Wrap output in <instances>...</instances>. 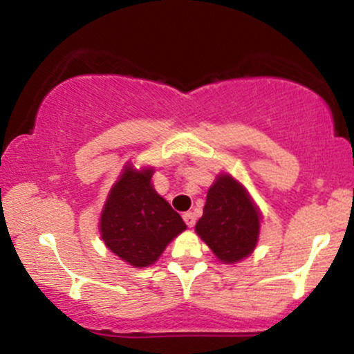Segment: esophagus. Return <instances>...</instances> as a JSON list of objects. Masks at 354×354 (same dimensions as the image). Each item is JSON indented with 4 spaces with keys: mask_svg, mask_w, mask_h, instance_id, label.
<instances>
[{
    "mask_svg": "<svg viewBox=\"0 0 354 354\" xmlns=\"http://www.w3.org/2000/svg\"><path fill=\"white\" fill-rule=\"evenodd\" d=\"M183 219H185V223H186V225H188V227H194L196 218H194L193 212H185V214H183Z\"/></svg>",
    "mask_w": 354,
    "mask_h": 354,
    "instance_id": "obj_1",
    "label": "esophagus"
}]
</instances>
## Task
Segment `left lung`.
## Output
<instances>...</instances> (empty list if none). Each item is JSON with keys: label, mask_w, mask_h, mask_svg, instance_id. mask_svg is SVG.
Returning <instances> with one entry per match:
<instances>
[{"label": "left lung", "mask_w": 354, "mask_h": 354, "mask_svg": "<svg viewBox=\"0 0 354 354\" xmlns=\"http://www.w3.org/2000/svg\"><path fill=\"white\" fill-rule=\"evenodd\" d=\"M261 216L245 189L229 174H221L207 191L196 232L219 261L239 262L254 250Z\"/></svg>", "instance_id": "left-lung-1"}]
</instances>
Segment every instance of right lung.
I'll return each mask as SVG.
<instances>
[{
  "label": "right lung",
  "instance_id": "add662e5",
  "mask_svg": "<svg viewBox=\"0 0 354 354\" xmlns=\"http://www.w3.org/2000/svg\"><path fill=\"white\" fill-rule=\"evenodd\" d=\"M153 169L127 166L113 185L100 218L105 245L133 267L158 261L166 245L186 229L181 216L151 186Z\"/></svg>",
  "mask_w": 354,
  "mask_h": 354
}]
</instances>
